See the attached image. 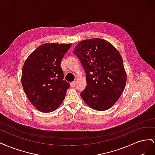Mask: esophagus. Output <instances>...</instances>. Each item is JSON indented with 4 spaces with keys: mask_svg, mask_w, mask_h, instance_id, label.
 <instances>
[{
    "mask_svg": "<svg viewBox=\"0 0 155 155\" xmlns=\"http://www.w3.org/2000/svg\"><path fill=\"white\" fill-rule=\"evenodd\" d=\"M76 81H72L70 83V86H71L72 87H74L75 86H76Z\"/></svg>",
    "mask_w": 155,
    "mask_h": 155,
    "instance_id": "obj_1",
    "label": "esophagus"
}]
</instances>
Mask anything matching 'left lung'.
<instances>
[{"label":"left lung","mask_w":155,"mask_h":155,"mask_svg":"<svg viewBox=\"0 0 155 155\" xmlns=\"http://www.w3.org/2000/svg\"><path fill=\"white\" fill-rule=\"evenodd\" d=\"M86 73L87 87L81 92L93 109H110L124 92L127 75L123 59L113 45L96 38L82 41L74 50Z\"/></svg>","instance_id":"obj_1"}]
</instances>
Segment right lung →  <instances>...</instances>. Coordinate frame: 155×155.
I'll return each instance as SVG.
<instances>
[{
  "instance_id": "right-lung-1",
  "label": "right lung",
  "mask_w": 155,
  "mask_h": 155,
  "mask_svg": "<svg viewBox=\"0 0 155 155\" xmlns=\"http://www.w3.org/2000/svg\"><path fill=\"white\" fill-rule=\"evenodd\" d=\"M71 45L44 44L25 61L22 85L28 100L37 110L52 112L64 100L70 83L64 79L61 62Z\"/></svg>"
}]
</instances>
